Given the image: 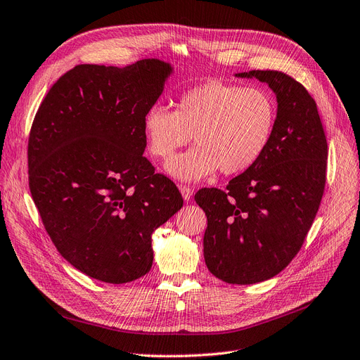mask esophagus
Masks as SVG:
<instances>
[{"label":"esophagus","instance_id":"34e87169","mask_svg":"<svg viewBox=\"0 0 360 360\" xmlns=\"http://www.w3.org/2000/svg\"><path fill=\"white\" fill-rule=\"evenodd\" d=\"M179 190H181V194H182L184 200H185V201H190V198L193 197V188H191V186H188V185H181Z\"/></svg>","mask_w":360,"mask_h":360}]
</instances>
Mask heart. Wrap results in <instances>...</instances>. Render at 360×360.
<instances>
[{
  "instance_id": "1",
  "label": "heart",
  "mask_w": 360,
  "mask_h": 360,
  "mask_svg": "<svg viewBox=\"0 0 360 360\" xmlns=\"http://www.w3.org/2000/svg\"><path fill=\"white\" fill-rule=\"evenodd\" d=\"M275 127L276 104L269 92L219 81L182 92L175 112L153 105L144 116L147 150L155 159L169 160L194 136L197 146L166 166L181 181H197L217 169L243 174L266 151Z\"/></svg>"
}]
</instances>
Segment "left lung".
I'll return each mask as SVG.
<instances>
[{
  "label": "left lung",
  "instance_id": "1",
  "mask_svg": "<svg viewBox=\"0 0 360 360\" xmlns=\"http://www.w3.org/2000/svg\"><path fill=\"white\" fill-rule=\"evenodd\" d=\"M266 82L276 94V127L262 158L229 181L226 190L194 195L207 216L205 260L228 284H256L288 266L321 206L328 144L315 100L278 70L238 73Z\"/></svg>",
  "mask_w": 360,
  "mask_h": 360
}]
</instances>
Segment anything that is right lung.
I'll use <instances>...</instances> for the list:
<instances>
[{"instance_id":"right-lung-1","label":"right lung","mask_w":360,"mask_h":360,"mask_svg":"<svg viewBox=\"0 0 360 360\" xmlns=\"http://www.w3.org/2000/svg\"><path fill=\"white\" fill-rule=\"evenodd\" d=\"M170 72L155 58L75 66L46 92L29 132V190L44 228L72 266L103 283L146 275L153 231L184 205L143 154L144 116Z\"/></svg>"}]
</instances>
